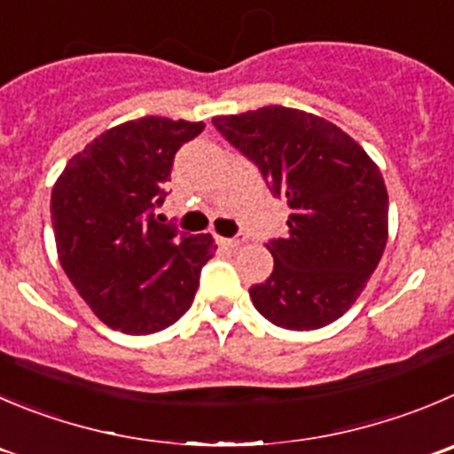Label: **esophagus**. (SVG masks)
I'll list each match as a JSON object with an SVG mask.
<instances>
[{
    "mask_svg": "<svg viewBox=\"0 0 454 454\" xmlns=\"http://www.w3.org/2000/svg\"><path fill=\"white\" fill-rule=\"evenodd\" d=\"M218 243L223 245V247H231V249H239L240 245L245 243V236H236V239H223V236H218Z\"/></svg>",
    "mask_w": 454,
    "mask_h": 454,
    "instance_id": "34e87169",
    "label": "esophagus"
}]
</instances>
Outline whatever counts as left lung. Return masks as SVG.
<instances>
[{
	"label": "left lung",
	"instance_id": "1",
	"mask_svg": "<svg viewBox=\"0 0 454 454\" xmlns=\"http://www.w3.org/2000/svg\"><path fill=\"white\" fill-rule=\"evenodd\" d=\"M214 127L289 207L287 236L267 243L274 271L249 289L254 308L285 330L330 325L359 299L386 249L387 189L377 162L308 111L262 106L215 115Z\"/></svg>",
	"mask_w": 454,
	"mask_h": 454
}]
</instances>
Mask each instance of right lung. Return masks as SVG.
I'll list each match as a JSON object with an SVG mask.
<instances>
[{"mask_svg": "<svg viewBox=\"0 0 454 454\" xmlns=\"http://www.w3.org/2000/svg\"><path fill=\"white\" fill-rule=\"evenodd\" d=\"M202 129L155 115L129 120L73 155L53 184L59 265L95 317L124 334L178 321L215 252L211 234L187 236L153 215L176 151Z\"/></svg>", "mask_w": 454, "mask_h": 454, "instance_id": "right-lung-1", "label": "right lung"}]
</instances>
